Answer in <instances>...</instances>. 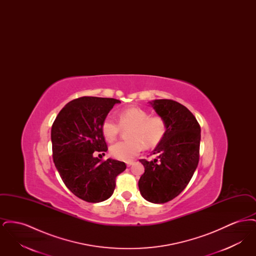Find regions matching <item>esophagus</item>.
I'll return each instance as SVG.
<instances>
[{"label":"esophagus","instance_id":"esophagus-1","mask_svg":"<svg viewBox=\"0 0 256 256\" xmlns=\"http://www.w3.org/2000/svg\"><path fill=\"white\" fill-rule=\"evenodd\" d=\"M134 160H130V161H126V166H128V167H130V166H132V165H134Z\"/></svg>","mask_w":256,"mask_h":256}]
</instances>
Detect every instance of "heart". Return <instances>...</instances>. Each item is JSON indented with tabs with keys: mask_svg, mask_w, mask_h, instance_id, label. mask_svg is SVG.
<instances>
[{
	"mask_svg": "<svg viewBox=\"0 0 256 256\" xmlns=\"http://www.w3.org/2000/svg\"><path fill=\"white\" fill-rule=\"evenodd\" d=\"M128 140L118 142L110 148L113 158L130 161L144 148L156 146L166 134V122L158 115L150 116L146 110L138 106H130L119 112V122L106 116L102 124L104 137L112 142L122 130H128Z\"/></svg>",
	"mask_w": 256,
	"mask_h": 256,
	"instance_id": "obj_1",
	"label": "heart"
}]
</instances>
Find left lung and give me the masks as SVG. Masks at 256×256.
I'll return each mask as SVG.
<instances>
[{"instance_id": "1", "label": "left lung", "mask_w": 256, "mask_h": 256, "mask_svg": "<svg viewBox=\"0 0 256 256\" xmlns=\"http://www.w3.org/2000/svg\"><path fill=\"white\" fill-rule=\"evenodd\" d=\"M150 104L166 122V134L152 154L140 159L145 172L138 186L141 195L154 204H165L180 195L191 180L200 159V126L192 112L172 100H156Z\"/></svg>"}]
</instances>
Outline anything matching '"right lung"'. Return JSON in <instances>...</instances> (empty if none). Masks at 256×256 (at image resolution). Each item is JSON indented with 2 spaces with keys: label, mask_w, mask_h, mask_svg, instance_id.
I'll return each instance as SVG.
<instances>
[{
  "label": "right lung",
  "mask_w": 256,
  "mask_h": 256,
  "mask_svg": "<svg viewBox=\"0 0 256 256\" xmlns=\"http://www.w3.org/2000/svg\"><path fill=\"white\" fill-rule=\"evenodd\" d=\"M112 98L82 97L68 102L52 126L54 163L67 188L87 202H100L113 194L124 162L102 160L108 150L102 124L115 104ZM100 156V154H98Z\"/></svg>",
  "instance_id": "add662e5"
}]
</instances>
